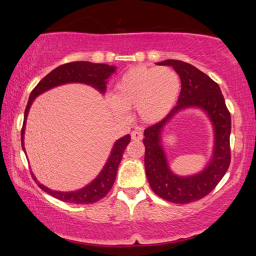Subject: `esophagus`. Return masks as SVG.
<instances>
[{
    "mask_svg": "<svg viewBox=\"0 0 256 256\" xmlns=\"http://www.w3.org/2000/svg\"><path fill=\"white\" fill-rule=\"evenodd\" d=\"M132 140H140L143 138V133L140 131V130H134V131L131 133Z\"/></svg>",
    "mask_w": 256,
    "mask_h": 256,
    "instance_id": "obj_1",
    "label": "esophagus"
}]
</instances>
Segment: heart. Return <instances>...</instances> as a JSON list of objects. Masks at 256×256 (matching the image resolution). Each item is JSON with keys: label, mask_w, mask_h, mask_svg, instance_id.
Here are the masks:
<instances>
[{"label": "heart", "mask_w": 256, "mask_h": 256, "mask_svg": "<svg viewBox=\"0 0 256 256\" xmlns=\"http://www.w3.org/2000/svg\"><path fill=\"white\" fill-rule=\"evenodd\" d=\"M180 88V78L172 68L138 66L120 78L114 96H108V102L118 116H125L128 108H136L144 122L155 123L172 110Z\"/></svg>", "instance_id": "1"}]
</instances>
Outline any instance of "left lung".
I'll use <instances>...</instances> for the list:
<instances>
[{"label":"left lung","mask_w":256,"mask_h":256,"mask_svg":"<svg viewBox=\"0 0 256 256\" xmlns=\"http://www.w3.org/2000/svg\"><path fill=\"white\" fill-rule=\"evenodd\" d=\"M158 66H170L178 74L182 90L177 106L160 122L144 131L145 172L153 192L174 204H189L208 194L224 176L230 165L231 116L220 86L192 64L167 59ZM187 108L202 110L214 130V148L204 170L190 176H179L169 167L162 148L161 133L173 116Z\"/></svg>","instance_id":"obj_1"}]
</instances>
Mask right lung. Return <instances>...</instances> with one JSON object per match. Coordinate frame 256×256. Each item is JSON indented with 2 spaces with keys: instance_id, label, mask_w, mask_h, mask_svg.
<instances>
[{
  "instance_id": "add662e5",
  "label": "right lung",
  "mask_w": 256,
  "mask_h": 256,
  "mask_svg": "<svg viewBox=\"0 0 256 256\" xmlns=\"http://www.w3.org/2000/svg\"><path fill=\"white\" fill-rule=\"evenodd\" d=\"M116 72V66H110L106 64H94L90 62H74L64 64L55 68L48 74L46 77L42 78L38 84L35 86L34 90L30 92L28 102L25 108L24 113V123L20 132V142L22 148L25 152L24 146V134L26 128V120L28 116L30 108L32 102L38 96H40L44 92L56 88L58 86L67 84H84L91 86L92 88L96 89L100 94H104L106 90L108 79ZM131 140V135L128 134L125 136L118 138L114 143L112 150L106 162L103 166L101 172H99L94 180L86 186L81 189L74 190V192H56V190L50 189L48 187L42 184L37 180L32 172V179L38 184L42 190H44L48 194L52 196L59 200L64 202L76 204H94L96 201L102 199L104 196L110 192L113 186V182L116 180L118 168L121 162L123 153L128 144Z\"/></svg>"
}]
</instances>
